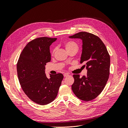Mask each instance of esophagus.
Segmentation results:
<instances>
[{"mask_svg": "<svg viewBox=\"0 0 128 128\" xmlns=\"http://www.w3.org/2000/svg\"><path fill=\"white\" fill-rule=\"evenodd\" d=\"M69 74L68 73H64V77H68V76H69Z\"/></svg>", "mask_w": 128, "mask_h": 128, "instance_id": "obj_1", "label": "esophagus"}]
</instances>
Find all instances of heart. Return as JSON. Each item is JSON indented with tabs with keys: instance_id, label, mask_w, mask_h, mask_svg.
<instances>
[{
	"instance_id": "heart-1",
	"label": "heart",
	"mask_w": 128,
	"mask_h": 128,
	"mask_svg": "<svg viewBox=\"0 0 128 128\" xmlns=\"http://www.w3.org/2000/svg\"><path fill=\"white\" fill-rule=\"evenodd\" d=\"M64 46H65V48H66V49L67 51H68V50H70L73 48H78V46H77V44L75 42H73V41H68L67 42H66L64 44ZM54 51H55V49H54L53 51V53L54 52Z\"/></svg>"
}]
</instances>
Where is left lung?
I'll use <instances>...</instances> for the list:
<instances>
[{
    "mask_svg": "<svg viewBox=\"0 0 128 128\" xmlns=\"http://www.w3.org/2000/svg\"><path fill=\"white\" fill-rule=\"evenodd\" d=\"M69 37L82 40L80 62L84 63L88 70L87 75L82 78L73 75L72 90L80 99L91 101L101 94L109 78L110 56L104 42L94 34L80 32Z\"/></svg>",
    "mask_w": 128,
    "mask_h": 128,
    "instance_id": "8db88e82",
    "label": "left lung"
}]
</instances>
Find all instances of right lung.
<instances>
[{"instance_id": "right-lung-1", "label": "right lung", "mask_w": 128, "mask_h": 128, "mask_svg": "<svg viewBox=\"0 0 128 128\" xmlns=\"http://www.w3.org/2000/svg\"><path fill=\"white\" fill-rule=\"evenodd\" d=\"M56 38H36L26 44L17 63L19 82L28 97L35 103L45 105L56 97L64 78L61 73L46 76L45 66L51 61L50 46Z\"/></svg>"}]
</instances>
